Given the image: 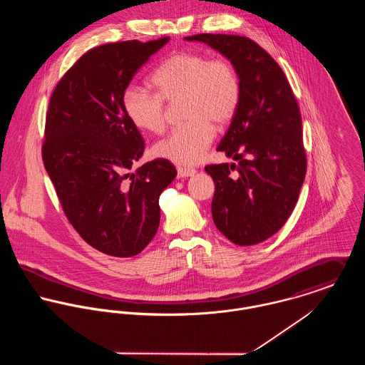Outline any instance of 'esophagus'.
<instances>
[{
    "instance_id": "esophagus-1",
    "label": "esophagus",
    "mask_w": 365,
    "mask_h": 365,
    "mask_svg": "<svg viewBox=\"0 0 365 365\" xmlns=\"http://www.w3.org/2000/svg\"><path fill=\"white\" fill-rule=\"evenodd\" d=\"M197 171L194 168H187V167H177V174L180 178H185L190 175H194Z\"/></svg>"
}]
</instances>
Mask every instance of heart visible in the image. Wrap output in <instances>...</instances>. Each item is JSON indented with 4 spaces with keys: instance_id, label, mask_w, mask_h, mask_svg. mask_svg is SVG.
I'll return each instance as SVG.
<instances>
[{
    "instance_id": "obj_1",
    "label": "heart",
    "mask_w": 365,
    "mask_h": 365,
    "mask_svg": "<svg viewBox=\"0 0 365 365\" xmlns=\"http://www.w3.org/2000/svg\"><path fill=\"white\" fill-rule=\"evenodd\" d=\"M156 94L129 86L122 108L130 123L142 132L158 135L165 125V104L178 105L185 122L155 146L157 156L188 165L200 161L213 139V128L222 129L235 118L242 86L236 67L223 57L182 51L171 54L152 76Z\"/></svg>"
}]
</instances>
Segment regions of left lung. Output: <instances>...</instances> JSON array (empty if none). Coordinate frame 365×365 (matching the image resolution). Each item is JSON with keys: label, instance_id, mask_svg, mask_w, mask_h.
<instances>
[{"label": "left lung", "instance_id": "1", "mask_svg": "<svg viewBox=\"0 0 365 365\" xmlns=\"http://www.w3.org/2000/svg\"><path fill=\"white\" fill-rule=\"evenodd\" d=\"M185 39L208 43L237 70L240 105L217 150L239 163L205 170L215 182V226L235 245H257L284 226L305 180L299 105L282 68L250 38L200 34Z\"/></svg>", "mask_w": 365, "mask_h": 365}]
</instances>
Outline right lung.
Instances as JSON below:
<instances>
[{
    "label": "right lung",
    "mask_w": 365,
    "mask_h": 365,
    "mask_svg": "<svg viewBox=\"0 0 365 365\" xmlns=\"http://www.w3.org/2000/svg\"><path fill=\"white\" fill-rule=\"evenodd\" d=\"M168 41L90 49L64 73L49 101L45 168L71 226L108 256L132 257L152 242L160 194L177 175L167 158L128 173L143 155L145 140L122 108L125 88Z\"/></svg>",
    "instance_id": "obj_1"
}]
</instances>
